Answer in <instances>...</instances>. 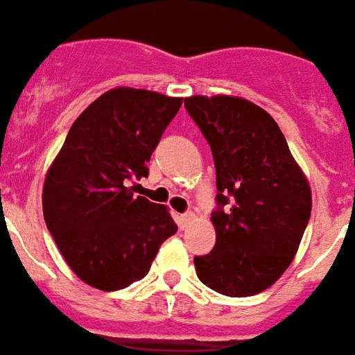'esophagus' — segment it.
Returning a JSON list of instances; mask_svg holds the SVG:
<instances>
[{
	"mask_svg": "<svg viewBox=\"0 0 355 355\" xmlns=\"http://www.w3.org/2000/svg\"><path fill=\"white\" fill-rule=\"evenodd\" d=\"M191 222H193V212H185L178 216V223H180V227H182V230H185Z\"/></svg>",
	"mask_w": 355,
	"mask_h": 355,
	"instance_id": "34e87169",
	"label": "esophagus"
}]
</instances>
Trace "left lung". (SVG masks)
<instances>
[{
  "label": "left lung",
  "instance_id": "left-lung-1",
  "mask_svg": "<svg viewBox=\"0 0 355 355\" xmlns=\"http://www.w3.org/2000/svg\"><path fill=\"white\" fill-rule=\"evenodd\" d=\"M185 109L216 166V245L195 256L198 279L233 298L252 296L293 262L311 214L308 180L277 122L239 97H187Z\"/></svg>",
  "mask_w": 355,
  "mask_h": 355
}]
</instances>
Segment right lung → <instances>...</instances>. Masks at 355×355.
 <instances>
[{"mask_svg": "<svg viewBox=\"0 0 355 355\" xmlns=\"http://www.w3.org/2000/svg\"><path fill=\"white\" fill-rule=\"evenodd\" d=\"M182 99L132 87L101 95L76 118L44 183V218L70 270L120 291L143 279L178 225L130 183L149 160Z\"/></svg>", "mask_w": 355, "mask_h": 355, "instance_id": "1", "label": "right lung"}]
</instances>
